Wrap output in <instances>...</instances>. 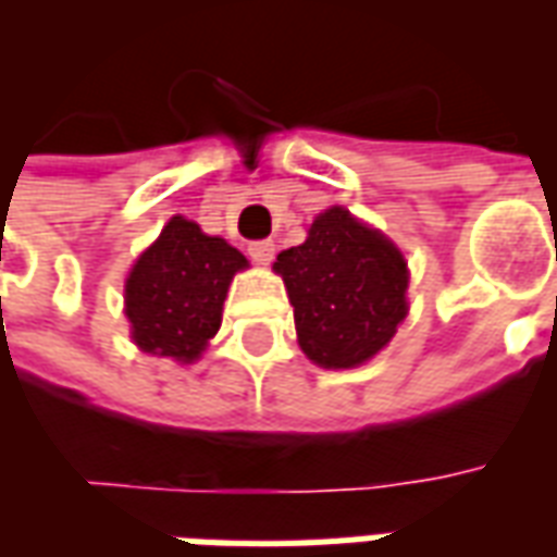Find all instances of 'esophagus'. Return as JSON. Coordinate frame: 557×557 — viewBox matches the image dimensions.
Masks as SVG:
<instances>
[{"mask_svg":"<svg viewBox=\"0 0 557 557\" xmlns=\"http://www.w3.org/2000/svg\"><path fill=\"white\" fill-rule=\"evenodd\" d=\"M247 253H250L256 265H268L274 259V242H253L247 247Z\"/></svg>","mask_w":557,"mask_h":557,"instance_id":"esophagus-1","label":"esophagus"}]
</instances>
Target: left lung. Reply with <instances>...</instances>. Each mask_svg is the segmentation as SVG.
I'll use <instances>...</instances> for the list:
<instances>
[{
    "mask_svg": "<svg viewBox=\"0 0 557 557\" xmlns=\"http://www.w3.org/2000/svg\"><path fill=\"white\" fill-rule=\"evenodd\" d=\"M304 355L325 370L361 367L385 349L409 313V265L382 232L327 208L310 223L307 242L274 262Z\"/></svg>",
    "mask_w": 557,
    "mask_h": 557,
    "instance_id": "8db88e82",
    "label": "left lung"
}]
</instances>
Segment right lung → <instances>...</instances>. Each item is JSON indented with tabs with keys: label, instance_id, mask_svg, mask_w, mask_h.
Returning <instances> with one entry per match:
<instances>
[{
	"label": "right lung",
	"instance_id": "add662e5",
	"mask_svg": "<svg viewBox=\"0 0 557 557\" xmlns=\"http://www.w3.org/2000/svg\"><path fill=\"white\" fill-rule=\"evenodd\" d=\"M247 268L232 244L175 218L125 280V315L139 349L194 363L218 334L232 277Z\"/></svg>",
	"mask_w": 557,
	"mask_h": 557
}]
</instances>
